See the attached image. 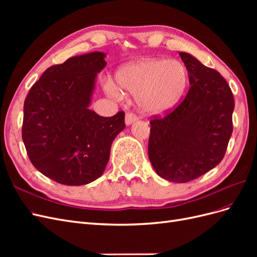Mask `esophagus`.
Here are the masks:
<instances>
[{"instance_id": "obj_1", "label": "esophagus", "mask_w": 257, "mask_h": 257, "mask_svg": "<svg viewBox=\"0 0 257 257\" xmlns=\"http://www.w3.org/2000/svg\"><path fill=\"white\" fill-rule=\"evenodd\" d=\"M137 120V115L134 112H127L125 114V124L126 125H130L133 122H135Z\"/></svg>"}]
</instances>
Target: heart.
Wrapping results in <instances>:
<instances>
[{"mask_svg":"<svg viewBox=\"0 0 257 257\" xmlns=\"http://www.w3.org/2000/svg\"><path fill=\"white\" fill-rule=\"evenodd\" d=\"M115 81L122 91L136 95L144 112L159 114L172 109L181 99L189 83V73L178 60L145 59L121 68ZM119 89L112 82L106 84V91L115 98L122 96Z\"/></svg>","mask_w":257,"mask_h":257,"instance_id":"heart-1","label":"heart"}]
</instances>
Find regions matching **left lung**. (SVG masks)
I'll return each mask as SVG.
<instances>
[{
	"mask_svg": "<svg viewBox=\"0 0 257 257\" xmlns=\"http://www.w3.org/2000/svg\"><path fill=\"white\" fill-rule=\"evenodd\" d=\"M191 88L182 102L150 121L148 154L157 174L189 182L223 160L232 133V92L221 74L179 52Z\"/></svg>",
	"mask_w": 257,
	"mask_h": 257,
	"instance_id": "obj_1",
	"label": "left lung"
}]
</instances>
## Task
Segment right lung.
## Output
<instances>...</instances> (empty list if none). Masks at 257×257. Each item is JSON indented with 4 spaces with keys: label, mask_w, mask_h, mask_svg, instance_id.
Segmentation results:
<instances>
[{
    "label": "right lung",
    "mask_w": 257,
    "mask_h": 257,
    "mask_svg": "<svg viewBox=\"0 0 257 257\" xmlns=\"http://www.w3.org/2000/svg\"><path fill=\"white\" fill-rule=\"evenodd\" d=\"M105 53L73 57L46 69L23 106L22 141L33 166L65 185L102 176L115 136L125 127L124 111L100 116L89 109Z\"/></svg>",
    "instance_id": "1"
}]
</instances>
